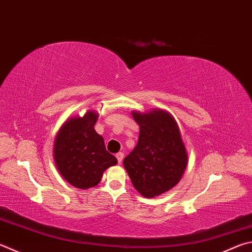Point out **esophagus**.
I'll return each instance as SVG.
<instances>
[{"label": "esophagus", "instance_id": "esophagus-1", "mask_svg": "<svg viewBox=\"0 0 252 252\" xmlns=\"http://www.w3.org/2000/svg\"><path fill=\"white\" fill-rule=\"evenodd\" d=\"M116 158H117V159H118V162L121 164L122 159H123V153H122V152H119V153H117V154H116Z\"/></svg>", "mask_w": 252, "mask_h": 252}]
</instances>
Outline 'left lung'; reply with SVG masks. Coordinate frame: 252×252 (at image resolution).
<instances>
[{"instance_id": "8db88e82", "label": "left lung", "mask_w": 252, "mask_h": 252, "mask_svg": "<svg viewBox=\"0 0 252 252\" xmlns=\"http://www.w3.org/2000/svg\"><path fill=\"white\" fill-rule=\"evenodd\" d=\"M140 126L139 141L123 159V166L134 189L153 198L173 189L181 181L189 155L181 130L172 114L163 109L132 111Z\"/></svg>"}]
</instances>
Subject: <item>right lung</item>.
<instances>
[{
  "label": "right lung",
  "instance_id": "add662e5",
  "mask_svg": "<svg viewBox=\"0 0 252 252\" xmlns=\"http://www.w3.org/2000/svg\"><path fill=\"white\" fill-rule=\"evenodd\" d=\"M97 111L70 117L58 130L54 141V162L59 174L80 189L94 187L103 172L116 165L117 158L106 150L103 138L94 130Z\"/></svg>",
  "mask_w": 252,
  "mask_h": 252
}]
</instances>
